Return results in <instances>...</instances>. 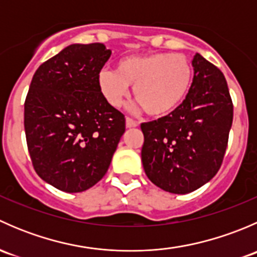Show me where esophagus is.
<instances>
[{
  "label": "esophagus",
  "instance_id": "1",
  "mask_svg": "<svg viewBox=\"0 0 257 257\" xmlns=\"http://www.w3.org/2000/svg\"><path fill=\"white\" fill-rule=\"evenodd\" d=\"M125 125H126V128H136V126H138L139 124L137 123L136 120H133V119L126 118L125 119Z\"/></svg>",
  "mask_w": 257,
  "mask_h": 257
}]
</instances>
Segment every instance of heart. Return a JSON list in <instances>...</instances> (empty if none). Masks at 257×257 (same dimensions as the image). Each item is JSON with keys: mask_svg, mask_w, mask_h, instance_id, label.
Wrapping results in <instances>:
<instances>
[{"mask_svg": "<svg viewBox=\"0 0 257 257\" xmlns=\"http://www.w3.org/2000/svg\"><path fill=\"white\" fill-rule=\"evenodd\" d=\"M193 76V66L184 54L159 52L119 59L115 71L99 72L98 87L114 108L125 102L129 87H133L139 108L152 116H164L188 97Z\"/></svg>", "mask_w": 257, "mask_h": 257, "instance_id": "1", "label": "heart"}]
</instances>
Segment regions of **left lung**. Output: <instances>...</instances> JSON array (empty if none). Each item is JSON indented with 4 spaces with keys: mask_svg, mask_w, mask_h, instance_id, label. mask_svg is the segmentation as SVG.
<instances>
[{
    "mask_svg": "<svg viewBox=\"0 0 257 257\" xmlns=\"http://www.w3.org/2000/svg\"><path fill=\"white\" fill-rule=\"evenodd\" d=\"M188 97L170 114L141 125L142 162L153 184L188 194L211 180L221 167L234 107L224 74L196 53Z\"/></svg>",
    "mask_w": 257,
    "mask_h": 257,
    "instance_id": "left-lung-1",
    "label": "left lung"
}]
</instances>
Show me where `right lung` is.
<instances>
[{
	"label": "right lung",
	"mask_w": 257,
	"mask_h": 257,
	"mask_svg": "<svg viewBox=\"0 0 257 257\" xmlns=\"http://www.w3.org/2000/svg\"><path fill=\"white\" fill-rule=\"evenodd\" d=\"M103 43L71 45L41 64L25 102V132L36 173L66 193L92 188L107 173L125 118L100 93L109 59Z\"/></svg>",
	"instance_id": "1"
}]
</instances>
